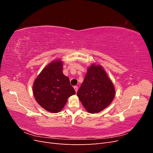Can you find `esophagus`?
<instances>
[{"label": "esophagus", "mask_w": 153, "mask_h": 153, "mask_svg": "<svg viewBox=\"0 0 153 153\" xmlns=\"http://www.w3.org/2000/svg\"><path fill=\"white\" fill-rule=\"evenodd\" d=\"M74 89H75V92H77L78 89V87H77V86H74Z\"/></svg>", "instance_id": "1"}]
</instances>
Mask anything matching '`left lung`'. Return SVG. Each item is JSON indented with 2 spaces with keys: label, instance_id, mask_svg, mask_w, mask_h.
Returning <instances> with one entry per match:
<instances>
[{
  "label": "left lung",
  "instance_id": "left-lung-1",
  "mask_svg": "<svg viewBox=\"0 0 153 153\" xmlns=\"http://www.w3.org/2000/svg\"><path fill=\"white\" fill-rule=\"evenodd\" d=\"M115 89L102 66L92 64L77 92V96L88 112L98 113L112 102Z\"/></svg>",
  "mask_w": 153,
  "mask_h": 153
}]
</instances>
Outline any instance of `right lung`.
Returning <instances> with one entry per match:
<instances>
[{
	"label": "right lung",
	"mask_w": 153,
	"mask_h": 153,
	"mask_svg": "<svg viewBox=\"0 0 153 153\" xmlns=\"http://www.w3.org/2000/svg\"><path fill=\"white\" fill-rule=\"evenodd\" d=\"M75 93L69 78L62 73V62L58 60L43 69L33 85V94L36 101L52 113L60 112L69 97Z\"/></svg>",
	"instance_id": "1"
}]
</instances>
